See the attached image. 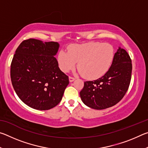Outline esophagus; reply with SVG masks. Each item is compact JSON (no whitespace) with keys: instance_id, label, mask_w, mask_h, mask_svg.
I'll use <instances>...</instances> for the list:
<instances>
[{"instance_id":"esophagus-1","label":"esophagus","mask_w":148,"mask_h":148,"mask_svg":"<svg viewBox=\"0 0 148 148\" xmlns=\"http://www.w3.org/2000/svg\"><path fill=\"white\" fill-rule=\"evenodd\" d=\"M74 80H75L74 77H72V76H70V77H69V82H72L73 81H74Z\"/></svg>"}]
</instances>
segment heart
<instances>
[{"instance_id": "b5f03b06", "label": "heart", "mask_w": 148, "mask_h": 148, "mask_svg": "<svg viewBox=\"0 0 148 148\" xmlns=\"http://www.w3.org/2000/svg\"><path fill=\"white\" fill-rule=\"evenodd\" d=\"M112 45L101 42H89L70 46L68 51L61 50L58 62L61 71L68 72L77 64L79 72L85 78L97 79L106 73L114 58Z\"/></svg>"}]
</instances>
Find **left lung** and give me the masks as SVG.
Masks as SVG:
<instances>
[{
  "mask_svg": "<svg viewBox=\"0 0 148 148\" xmlns=\"http://www.w3.org/2000/svg\"><path fill=\"white\" fill-rule=\"evenodd\" d=\"M131 73V57L124 49L119 47L106 73L98 79L84 82V88L79 92L82 102L95 110L114 106L128 90Z\"/></svg>",
  "mask_w": 148,
  "mask_h": 148,
  "instance_id": "left-lung-1",
  "label": "left lung"
}]
</instances>
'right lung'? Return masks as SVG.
<instances>
[{
	"instance_id": "add662e5",
	"label": "right lung",
	"mask_w": 148,
	"mask_h": 148,
	"mask_svg": "<svg viewBox=\"0 0 148 148\" xmlns=\"http://www.w3.org/2000/svg\"><path fill=\"white\" fill-rule=\"evenodd\" d=\"M59 44L30 38L20 44L11 63L12 86L27 106L39 110L56 106L69 84L54 56Z\"/></svg>"
}]
</instances>
